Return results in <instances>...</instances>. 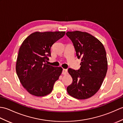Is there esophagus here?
Listing matches in <instances>:
<instances>
[{
	"instance_id": "34e87169",
	"label": "esophagus",
	"mask_w": 123,
	"mask_h": 123,
	"mask_svg": "<svg viewBox=\"0 0 123 123\" xmlns=\"http://www.w3.org/2000/svg\"><path fill=\"white\" fill-rule=\"evenodd\" d=\"M68 74V70L63 69L62 70V74Z\"/></svg>"
}]
</instances>
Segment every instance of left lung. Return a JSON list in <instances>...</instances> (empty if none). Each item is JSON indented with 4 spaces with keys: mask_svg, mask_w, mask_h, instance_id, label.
<instances>
[{
    "mask_svg": "<svg viewBox=\"0 0 123 123\" xmlns=\"http://www.w3.org/2000/svg\"><path fill=\"white\" fill-rule=\"evenodd\" d=\"M66 35L74 44L77 57L81 60L79 70L68 69L73 80L67 91L75 98H89L100 89L107 71L105 48L97 38L88 33L77 31L68 32Z\"/></svg>",
    "mask_w": 123,
    "mask_h": 123,
    "instance_id": "8db88e82",
    "label": "left lung"
}]
</instances>
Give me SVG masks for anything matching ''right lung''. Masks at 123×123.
<instances>
[{
  "mask_svg": "<svg viewBox=\"0 0 123 123\" xmlns=\"http://www.w3.org/2000/svg\"><path fill=\"white\" fill-rule=\"evenodd\" d=\"M65 33L36 32L28 36L20 46L16 71L22 86L31 95L42 97L52 91L62 68L48 64L51 49Z\"/></svg>",
  "mask_w": 123,
  "mask_h": 123,
  "instance_id": "obj_1",
  "label": "right lung"
}]
</instances>
